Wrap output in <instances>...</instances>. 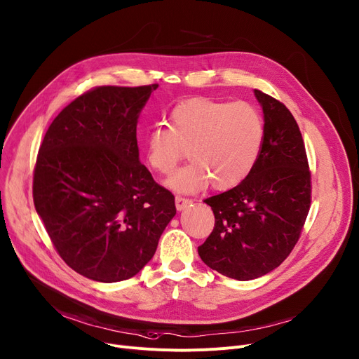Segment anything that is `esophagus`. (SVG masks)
<instances>
[{"mask_svg": "<svg viewBox=\"0 0 359 359\" xmlns=\"http://www.w3.org/2000/svg\"><path fill=\"white\" fill-rule=\"evenodd\" d=\"M190 205H192V199L183 198V196H176V209L177 210H183Z\"/></svg>", "mask_w": 359, "mask_h": 359, "instance_id": "34e87169", "label": "esophagus"}]
</instances>
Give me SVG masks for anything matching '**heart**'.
Masks as SVG:
<instances>
[{
	"mask_svg": "<svg viewBox=\"0 0 359 359\" xmlns=\"http://www.w3.org/2000/svg\"><path fill=\"white\" fill-rule=\"evenodd\" d=\"M264 138V118L252 104L195 98L172 109L169 128L149 130L144 154L154 172L170 175L187 150L192 161L165 182L177 194H194L209 182L225 190L252 172Z\"/></svg>",
	"mask_w": 359,
	"mask_h": 359,
	"instance_id": "obj_1",
	"label": "heart"
}]
</instances>
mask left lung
Returning a JSON list of instances; mask_svg holds the SVG:
<instances>
[{"label": "left lung", "mask_w": 359, "mask_h": 359, "mask_svg": "<svg viewBox=\"0 0 359 359\" xmlns=\"http://www.w3.org/2000/svg\"><path fill=\"white\" fill-rule=\"evenodd\" d=\"M266 138L252 172L240 184L205 199L215 226L198 247L212 270L240 281L264 276L289 257L310 208V172L304 142L292 112L254 90Z\"/></svg>", "instance_id": "8db88e82"}]
</instances>
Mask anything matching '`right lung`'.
<instances>
[{
	"label": "right lung",
	"mask_w": 359,
	"mask_h": 359,
	"mask_svg": "<svg viewBox=\"0 0 359 359\" xmlns=\"http://www.w3.org/2000/svg\"><path fill=\"white\" fill-rule=\"evenodd\" d=\"M157 86L90 89L62 109L43 138L34 206L62 259L86 278L135 276L176 215L175 196L138 157V116Z\"/></svg>",
	"instance_id": "obj_1"
}]
</instances>
